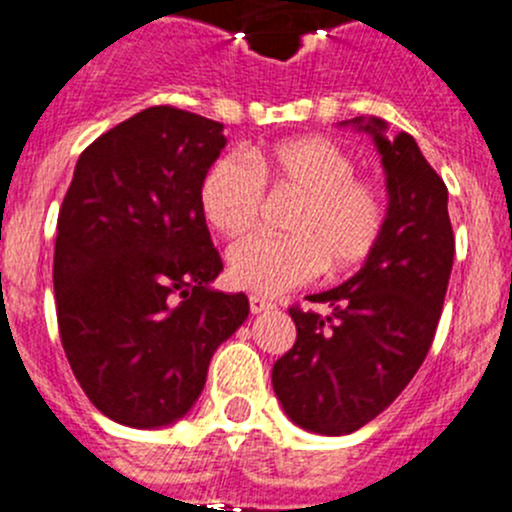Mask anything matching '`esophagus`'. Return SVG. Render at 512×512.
Listing matches in <instances>:
<instances>
[{
  "instance_id": "1",
  "label": "esophagus",
  "mask_w": 512,
  "mask_h": 512,
  "mask_svg": "<svg viewBox=\"0 0 512 512\" xmlns=\"http://www.w3.org/2000/svg\"><path fill=\"white\" fill-rule=\"evenodd\" d=\"M273 303L268 301V298H263V296H249V308H251V313H261V311H266V308H271Z\"/></svg>"
}]
</instances>
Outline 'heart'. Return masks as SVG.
Wrapping results in <instances>:
<instances>
[{"label": "heart", "instance_id": "1", "mask_svg": "<svg viewBox=\"0 0 512 512\" xmlns=\"http://www.w3.org/2000/svg\"><path fill=\"white\" fill-rule=\"evenodd\" d=\"M273 194L301 196L286 219L291 234L254 231L229 249L234 283L256 293H281L316 278L358 271L388 229L386 191L356 174V159L326 136H298L249 154H224L199 186L201 214L214 231L251 229Z\"/></svg>", "mask_w": 512, "mask_h": 512}]
</instances>
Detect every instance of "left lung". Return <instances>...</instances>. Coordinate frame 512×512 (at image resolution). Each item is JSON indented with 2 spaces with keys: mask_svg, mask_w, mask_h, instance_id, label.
I'll return each mask as SVG.
<instances>
[{
  "mask_svg": "<svg viewBox=\"0 0 512 512\" xmlns=\"http://www.w3.org/2000/svg\"><path fill=\"white\" fill-rule=\"evenodd\" d=\"M383 156L388 229L361 271L291 306L296 343L273 363V391L296 426L346 435L386 411L426 361L435 338L455 236L448 189L411 134L353 119Z\"/></svg>",
  "mask_w": 512,
  "mask_h": 512,
  "instance_id": "1",
  "label": "left lung"
}]
</instances>
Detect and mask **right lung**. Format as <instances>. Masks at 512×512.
<instances>
[{"instance_id": "obj_1", "label": "right lung", "mask_w": 512, "mask_h": 512, "mask_svg": "<svg viewBox=\"0 0 512 512\" xmlns=\"http://www.w3.org/2000/svg\"><path fill=\"white\" fill-rule=\"evenodd\" d=\"M224 146L219 121L151 106L86 146L59 209V336L86 398L121 426L186 416L249 316L244 293L209 288L224 263L199 186Z\"/></svg>"}]
</instances>
